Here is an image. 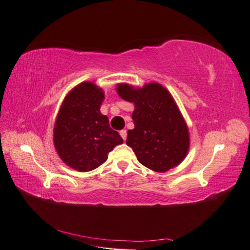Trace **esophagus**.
Returning <instances> with one entry per match:
<instances>
[{"label": "esophagus", "instance_id": "1", "mask_svg": "<svg viewBox=\"0 0 250 250\" xmlns=\"http://www.w3.org/2000/svg\"><path fill=\"white\" fill-rule=\"evenodd\" d=\"M120 135L122 137V140L125 141L126 140V130H121L120 131Z\"/></svg>", "mask_w": 250, "mask_h": 250}]
</instances>
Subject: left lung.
I'll list each match as a JSON object with an SVG mask.
<instances>
[{
    "label": "left lung",
    "mask_w": 250,
    "mask_h": 250,
    "mask_svg": "<svg viewBox=\"0 0 250 250\" xmlns=\"http://www.w3.org/2000/svg\"><path fill=\"white\" fill-rule=\"evenodd\" d=\"M117 92L134 103V129L128 131L126 145L143 166L155 172L177 167L188 153V126L167 90L158 83L143 88L119 83Z\"/></svg>",
    "instance_id": "obj_1"
}]
</instances>
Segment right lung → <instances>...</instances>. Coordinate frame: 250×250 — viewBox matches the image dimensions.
<instances>
[{"instance_id": "right-lung-1", "label": "right lung", "mask_w": 250, "mask_h": 250, "mask_svg": "<svg viewBox=\"0 0 250 250\" xmlns=\"http://www.w3.org/2000/svg\"><path fill=\"white\" fill-rule=\"evenodd\" d=\"M103 90L90 82L79 83L65 97L54 129V144L66 166L79 172L99 167L108 152L124 143L100 111Z\"/></svg>"}]
</instances>
